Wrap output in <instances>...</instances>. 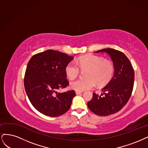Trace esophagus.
Segmentation results:
<instances>
[{"label": "esophagus", "mask_w": 148, "mask_h": 148, "mask_svg": "<svg viewBox=\"0 0 148 148\" xmlns=\"http://www.w3.org/2000/svg\"><path fill=\"white\" fill-rule=\"evenodd\" d=\"M82 93V92H80V91H75L76 95H80Z\"/></svg>", "instance_id": "1"}]
</instances>
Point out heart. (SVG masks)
Masks as SVG:
<instances>
[{
  "label": "heart",
  "mask_w": 148,
  "mask_h": 148,
  "mask_svg": "<svg viewBox=\"0 0 148 148\" xmlns=\"http://www.w3.org/2000/svg\"><path fill=\"white\" fill-rule=\"evenodd\" d=\"M76 62L71 61L66 66L65 72L70 79H74L79 75L80 69H88L86 79H79L72 81L70 87L76 91L82 92L93 88L96 84L99 86L106 85L112 78L114 68L112 62L104 60L102 57L94 55L81 56ZM78 65H77V64Z\"/></svg>",
  "instance_id": "b5f03b06"
}]
</instances>
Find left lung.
I'll list each match as a JSON object with an SVG mask.
<instances>
[{
    "label": "left lung",
    "mask_w": 148,
    "mask_h": 148,
    "mask_svg": "<svg viewBox=\"0 0 148 148\" xmlns=\"http://www.w3.org/2000/svg\"><path fill=\"white\" fill-rule=\"evenodd\" d=\"M101 52L110 56L114 68V75L102 88L103 93L101 95L93 93V98L87 106L97 115L106 116L117 112L127 104L133 91L135 74L129 60L122 52L104 49L95 53Z\"/></svg>",
    "instance_id": "obj_1"
}]
</instances>
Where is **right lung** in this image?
<instances>
[{"label": "right lung", "instance_id": "obj_1", "mask_svg": "<svg viewBox=\"0 0 148 148\" xmlns=\"http://www.w3.org/2000/svg\"><path fill=\"white\" fill-rule=\"evenodd\" d=\"M73 56L53 50L34 55L27 65L24 84L27 97L38 111L50 117L67 112L75 96L74 90H57L69 85L65 67Z\"/></svg>", "mask_w": 148, "mask_h": 148}]
</instances>
